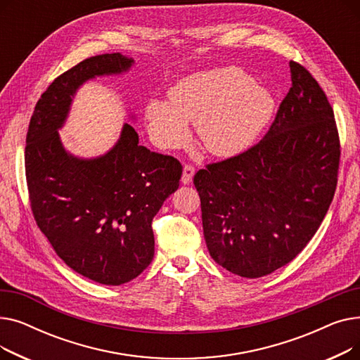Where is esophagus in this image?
<instances>
[{
    "instance_id": "obj_1",
    "label": "esophagus",
    "mask_w": 360,
    "mask_h": 360,
    "mask_svg": "<svg viewBox=\"0 0 360 360\" xmlns=\"http://www.w3.org/2000/svg\"><path fill=\"white\" fill-rule=\"evenodd\" d=\"M195 174V169L193 165H185L184 166V170H182V184H190L193 181V176Z\"/></svg>"
}]
</instances>
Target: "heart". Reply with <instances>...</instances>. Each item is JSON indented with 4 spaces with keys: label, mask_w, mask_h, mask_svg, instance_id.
<instances>
[{
    "label": "heart",
    "mask_w": 360,
    "mask_h": 360,
    "mask_svg": "<svg viewBox=\"0 0 360 360\" xmlns=\"http://www.w3.org/2000/svg\"><path fill=\"white\" fill-rule=\"evenodd\" d=\"M270 91L238 67L186 75L167 91V102L146 105L148 134L159 147H174L186 136V122L205 150L216 158H233L250 148L270 122Z\"/></svg>",
    "instance_id": "1"
}]
</instances>
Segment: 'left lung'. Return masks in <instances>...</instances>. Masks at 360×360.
Wrapping results in <instances>:
<instances>
[{
	"mask_svg": "<svg viewBox=\"0 0 360 360\" xmlns=\"http://www.w3.org/2000/svg\"><path fill=\"white\" fill-rule=\"evenodd\" d=\"M289 65L292 87L264 139L194 176L212 258L247 278L276 271L307 247L337 186L333 108L304 65Z\"/></svg>",
	"mask_w": 360,
	"mask_h": 360,
	"instance_id": "1",
	"label": "left lung"
}]
</instances>
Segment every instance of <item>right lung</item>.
<instances>
[{"label":"right lung","mask_w":360,"mask_h":360,"mask_svg":"<svg viewBox=\"0 0 360 360\" xmlns=\"http://www.w3.org/2000/svg\"><path fill=\"white\" fill-rule=\"evenodd\" d=\"M132 64L120 52L103 53L61 74L37 101L26 137V179L37 226L70 269L109 286L136 278L153 259L151 221L178 190L182 166L140 146L129 124L115 146L93 159L68 153L58 129L83 83L122 74Z\"/></svg>","instance_id":"1"}]
</instances>
